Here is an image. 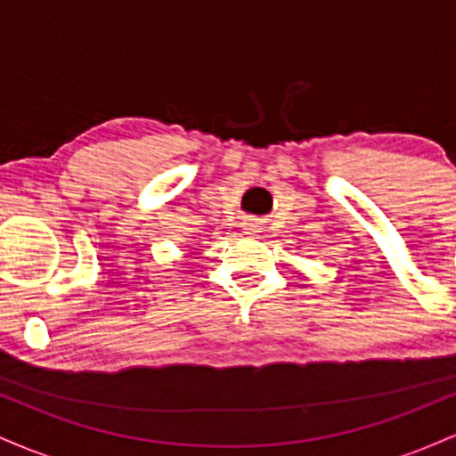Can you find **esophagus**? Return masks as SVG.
I'll return each mask as SVG.
<instances>
[{
    "label": "esophagus",
    "mask_w": 456,
    "mask_h": 456,
    "mask_svg": "<svg viewBox=\"0 0 456 456\" xmlns=\"http://www.w3.org/2000/svg\"><path fill=\"white\" fill-rule=\"evenodd\" d=\"M246 229H248V232H255V229H257V223H246Z\"/></svg>",
    "instance_id": "34e87169"
}]
</instances>
